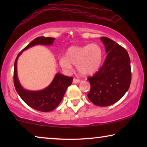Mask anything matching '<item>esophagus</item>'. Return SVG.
<instances>
[{
  "mask_svg": "<svg viewBox=\"0 0 147 147\" xmlns=\"http://www.w3.org/2000/svg\"><path fill=\"white\" fill-rule=\"evenodd\" d=\"M80 80L76 79V78H74V80H73V83L74 84H78V83H80Z\"/></svg>",
  "mask_w": 147,
  "mask_h": 147,
  "instance_id": "34e87169",
  "label": "esophagus"
}]
</instances>
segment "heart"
Returning a JSON list of instances; mask_svg holds the SVG:
<instances>
[{
	"label": "heart",
	"mask_w": 147,
	"mask_h": 147,
	"mask_svg": "<svg viewBox=\"0 0 147 147\" xmlns=\"http://www.w3.org/2000/svg\"><path fill=\"white\" fill-rule=\"evenodd\" d=\"M102 48L96 43L84 46H73L69 47L65 56L59 59L62 67L71 69L72 65H76L77 70L84 76L91 75L99 69L102 60Z\"/></svg>",
	"instance_id": "b5f03b06"
}]
</instances>
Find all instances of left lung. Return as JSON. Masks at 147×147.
<instances>
[{
    "label": "left lung",
    "mask_w": 147,
    "mask_h": 147,
    "mask_svg": "<svg viewBox=\"0 0 147 147\" xmlns=\"http://www.w3.org/2000/svg\"><path fill=\"white\" fill-rule=\"evenodd\" d=\"M100 39L107 53L103 65L92 77L88 78L91 88L89 100L98 106H108L121 99L131 82V68L126 50L108 37Z\"/></svg>",
    "instance_id": "1"
}]
</instances>
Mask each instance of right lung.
<instances>
[{
    "label": "right lung",
    "mask_w": 147,
    "mask_h": 147,
    "mask_svg": "<svg viewBox=\"0 0 147 147\" xmlns=\"http://www.w3.org/2000/svg\"><path fill=\"white\" fill-rule=\"evenodd\" d=\"M55 39L52 37H39L33 40L18 54L14 68V85L16 91L21 99L30 107L41 112H50L59 105L63 99L67 87L71 85L73 78L67 77L57 73L51 83L45 89L39 91H31L24 89L17 76V63L18 58L23 51L36 45H51Z\"/></svg>",
    "instance_id": "add662e5"
}]
</instances>
